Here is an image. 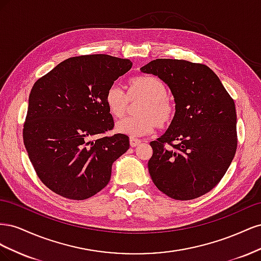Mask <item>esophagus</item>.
<instances>
[{
	"instance_id": "esophagus-1",
	"label": "esophagus",
	"mask_w": 261,
	"mask_h": 261,
	"mask_svg": "<svg viewBox=\"0 0 261 261\" xmlns=\"http://www.w3.org/2000/svg\"><path fill=\"white\" fill-rule=\"evenodd\" d=\"M140 143H141V140H140V139H138V138L130 137V139H129L130 147H136V146H138Z\"/></svg>"
}]
</instances>
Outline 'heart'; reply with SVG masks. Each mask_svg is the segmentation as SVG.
Wrapping results in <instances>:
<instances>
[{"label":"heart","instance_id":"obj_1","mask_svg":"<svg viewBox=\"0 0 261 261\" xmlns=\"http://www.w3.org/2000/svg\"><path fill=\"white\" fill-rule=\"evenodd\" d=\"M168 97L164 83L155 76H137L129 82L128 92L117 83L109 86L106 92V105L114 117L124 115L129 99L141 98L145 101L139 108L140 116L124 117L115 125L117 133L130 137H141L151 134L158 123L163 125L174 115V107Z\"/></svg>","mask_w":261,"mask_h":261}]
</instances>
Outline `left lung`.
Returning <instances> with one entry per match:
<instances>
[{"mask_svg": "<svg viewBox=\"0 0 261 261\" xmlns=\"http://www.w3.org/2000/svg\"><path fill=\"white\" fill-rule=\"evenodd\" d=\"M140 69L167 84L175 101L170 127L150 143V176L173 199L198 198L219 183L235 155L234 100L215 72L200 63L156 59Z\"/></svg>", "mask_w": 261, "mask_h": 261, "instance_id": "1", "label": "left lung"}]
</instances>
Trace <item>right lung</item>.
<instances>
[{"mask_svg": "<svg viewBox=\"0 0 261 261\" xmlns=\"http://www.w3.org/2000/svg\"><path fill=\"white\" fill-rule=\"evenodd\" d=\"M132 65L107 54L82 55L61 62L35 83L23 144L38 177L55 194L84 200L108 185L129 138L102 137L114 127L106 92Z\"/></svg>", "mask_w": 261, "mask_h": 261, "instance_id": "add662e5", "label": "right lung"}]
</instances>
